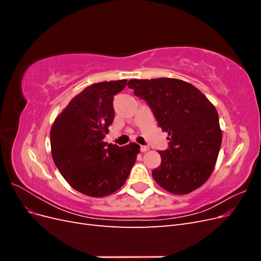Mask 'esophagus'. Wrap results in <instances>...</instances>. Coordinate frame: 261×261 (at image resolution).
<instances>
[{"label": "esophagus", "mask_w": 261, "mask_h": 261, "mask_svg": "<svg viewBox=\"0 0 261 261\" xmlns=\"http://www.w3.org/2000/svg\"><path fill=\"white\" fill-rule=\"evenodd\" d=\"M149 149H150V148H149L148 146H141V147H140V151H141V152H146V151H148Z\"/></svg>", "instance_id": "esophagus-1"}]
</instances>
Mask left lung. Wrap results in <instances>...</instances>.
I'll return each mask as SVG.
<instances>
[{
    "label": "left lung",
    "mask_w": 261,
    "mask_h": 261,
    "mask_svg": "<svg viewBox=\"0 0 261 261\" xmlns=\"http://www.w3.org/2000/svg\"><path fill=\"white\" fill-rule=\"evenodd\" d=\"M129 88L151 108L158 126L168 133L170 148L159 151L153 179L174 195L202 186L215 170L222 143L217 110L195 86L176 78L130 80Z\"/></svg>",
    "instance_id": "obj_1"
}]
</instances>
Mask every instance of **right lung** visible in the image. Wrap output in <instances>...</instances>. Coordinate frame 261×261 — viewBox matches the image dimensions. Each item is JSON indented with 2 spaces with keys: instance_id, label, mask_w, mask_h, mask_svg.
<instances>
[{
  "instance_id": "right-lung-1",
  "label": "right lung",
  "mask_w": 261,
  "mask_h": 261,
  "mask_svg": "<svg viewBox=\"0 0 261 261\" xmlns=\"http://www.w3.org/2000/svg\"><path fill=\"white\" fill-rule=\"evenodd\" d=\"M127 81L92 84L69 101L55 118L50 143L53 161L67 183L86 196L105 197L121 188L140 146L105 143L114 120L113 98Z\"/></svg>"
}]
</instances>
